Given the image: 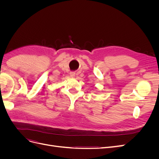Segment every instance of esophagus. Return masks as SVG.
Returning <instances> with one entry per match:
<instances>
[{"instance_id":"34e87169","label":"esophagus","mask_w":159,"mask_h":159,"mask_svg":"<svg viewBox=\"0 0 159 159\" xmlns=\"http://www.w3.org/2000/svg\"><path fill=\"white\" fill-rule=\"evenodd\" d=\"M70 75H71V77H74L75 76V73H74V72H71Z\"/></svg>"}]
</instances>
